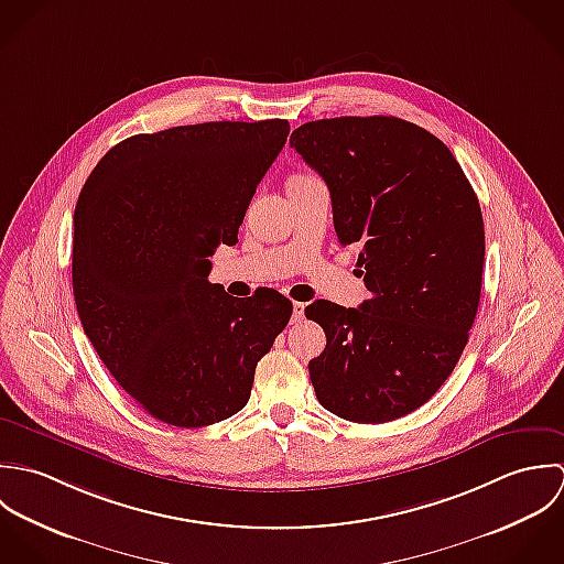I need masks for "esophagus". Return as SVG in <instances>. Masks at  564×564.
<instances>
[{"instance_id":"obj_1","label":"esophagus","mask_w":564,"mask_h":564,"mask_svg":"<svg viewBox=\"0 0 564 564\" xmlns=\"http://www.w3.org/2000/svg\"><path fill=\"white\" fill-rule=\"evenodd\" d=\"M305 321V305L303 303H294V312H292V323L299 325Z\"/></svg>"}]
</instances>
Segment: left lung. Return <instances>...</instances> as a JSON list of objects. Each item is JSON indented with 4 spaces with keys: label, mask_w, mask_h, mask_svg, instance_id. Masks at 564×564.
Masks as SVG:
<instances>
[{
    "label": "left lung",
    "mask_w": 564,
    "mask_h": 564,
    "mask_svg": "<svg viewBox=\"0 0 564 564\" xmlns=\"http://www.w3.org/2000/svg\"><path fill=\"white\" fill-rule=\"evenodd\" d=\"M290 145L329 187L339 243L361 248L370 299L316 301L305 316L327 346L310 361L321 405L344 421L388 423L447 381L475 323L484 220L449 148L388 115L307 121Z\"/></svg>",
    "instance_id": "obj_1"
}]
</instances>
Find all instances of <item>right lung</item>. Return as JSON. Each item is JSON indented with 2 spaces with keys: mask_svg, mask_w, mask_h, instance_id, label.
Instances as JSON below:
<instances>
[{
  "mask_svg": "<svg viewBox=\"0 0 564 564\" xmlns=\"http://www.w3.org/2000/svg\"><path fill=\"white\" fill-rule=\"evenodd\" d=\"M288 134V119L134 134L78 196L72 281L83 329L128 397L167 425L237 414L290 323L292 301L276 290L232 299L207 279Z\"/></svg>",
  "mask_w": 564,
  "mask_h": 564,
  "instance_id": "right-lung-1",
  "label": "right lung"
}]
</instances>
